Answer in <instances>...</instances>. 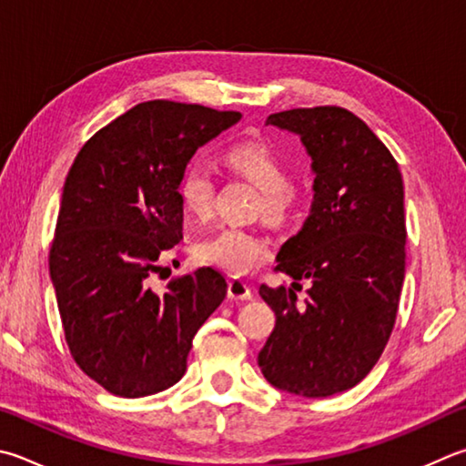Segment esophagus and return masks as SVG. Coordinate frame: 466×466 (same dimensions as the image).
Segmentation results:
<instances>
[{
	"instance_id": "34e87169",
	"label": "esophagus",
	"mask_w": 466,
	"mask_h": 466,
	"mask_svg": "<svg viewBox=\"0 0 466 466\" xmlns=\"http://www.w3.org/2000/svg\"><path fill=\"white\" fill-rule=\"evenodd\" d=\"M228 299H232V301L252 299L250 287L244 281H240V279H230V281H228Z\"/></svg>"
}]
</instances>
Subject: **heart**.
<instances>
[{
    "label": "heart",
    "instance_id": "b5f03b06",
    "mask_svg": "<svg viewBox=\"0 0 466 466\" xmlns=\"http://www.w3.org/2000/svg\"><path fill=\"white\" fill-rule=\"evenodd\" d=\"M226 163L234 173L248 179L260 189L258 211L270 224H283L295 209V193L289 187V167L279 152L265 142H242L226 152ZM216 177L211 168L193 160L183 168L177 181V198L193 218L206 219L214 211ZM268 255L267 240L242 226H224L208 238L198 242L196 257L226 270L228 275L242 277L255 268Z\"/></svg>",
    "mask_w": 466,
    "mask_h": 466
}]
</instances>
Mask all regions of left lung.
<instances>
[{
  "instance_id": "obj_1",
  "label": "left lung",
  "mask_w": 466,
  "mask_h": 466,
  "mask_svg": "<svg viewBox=\"0 0 466 466\" xmlns=\"http://www.w3.org/2000/svg\"><path fill=\"white\" fill-rule=\"evenodd\" d=\"M299 134L314 168V201L277 255L291 289L260 285L275 329L258 352L270 385L303 397L346 391L377 365L393 332L405 277L403 179L373 130L338 106L270 114ZM308 280L307 299L295 289Z\"/></svg>"
}]
</instances>
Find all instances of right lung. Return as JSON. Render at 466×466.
Segmentation results:
<instances>
[{
	"instance_id": "1",
	"label": "right lung",
	"mask_w": 466,
	"mask_h": 466,
	"mask_svg": "<svg viewBox=\"0 0 466 466\" xmlns=\"http://www.w3.org/2000/svg\"><path fill=\"white\" fill-rule=\"evenodd\" d=\"M240 117L152 99L104 126L75 157L48 267L71 357L109 393L145 397L175 385L193 336L226 298V279L211 267L171 279L165 291L152 289V275L183 238L181 171Z\"/></svg>"
}]
</instances>
